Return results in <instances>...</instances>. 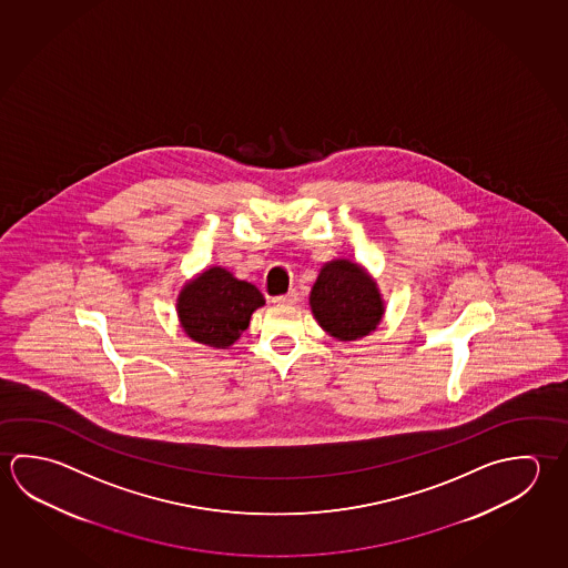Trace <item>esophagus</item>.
I'll return each instance as SVG.
<instances>
[{"label":"esophagus","instance_id":"esophagus-1","mask_svg":"<svg viewBox=\"0 0 568 568\" xmlns=\"http://www.w3.org/2000/svg\"><path fill=\"white\" fill-rule=\"evenodd\" d=\"M271 301H273L275 305H293V303H297V291L291 288L285 295H277V297H273Z\"/></svg>","mask_w":568,"mask_h":568}]
</instances>
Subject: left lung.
I'll use <instances>...</instances> for the list:
<instances>
[{"mask_svg": "<svg viewBox=\"0 0 568 568\" xmlns=\"http://www.w3.org/2000/svg\"><path fill=\"white\" fill-rule=\"evenodd\" d=\"M318 325L338 341H355L375 331L383 317L377 283L351 261L327 263L311 288Z\"/></svg>", "mask_w": 568, "mask_h": 568, "instance_id": "8db88e82", "label": "left lung"}]
</instances>
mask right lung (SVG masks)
<instances>
[{"instance_id":"obj_1","label":"right lung","mask_w":568,"mask_h":568,"mask_svg":"<svg viewBox=\"0 0 568 568\" xmlns=\"http://www.w3.org/2000/svg\"><path fill=\"white\" fill-rule=\"evenodd\" d=\"M265 305L260 288L235 280L230 271L213 267L181 291V325L193 341L227 348L250 327L251 313Z\"/></svg>"}]
</instances>
